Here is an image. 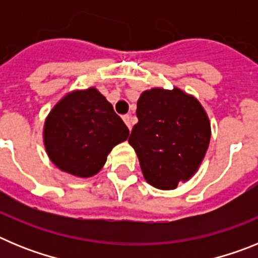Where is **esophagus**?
Instances as JSON below:
<instances>
[{
    "mask_svg": "<svg viewBox=\"0 0 258 258\" xmlns=\"http://www.w3.org/2000/svg\"><path fill=\"white\" fill-rule=\"evenodd\" d=\"M122 120H124V122L126 124V126L129 127V131L132 129V117L131 115H124L122 116Z\"/></svg>",
    "mask_w": 258,
    "mask_h": 258,
    "instance_id": "1",
    "label": "esophagus"
}]
</instances>
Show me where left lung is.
<instances>
[{"mask_svg":"<svg viewBox=\"0 0 258 258\" xmlns=\"http://www.w3.org/2000/svg\"><path fill=\"white\" fill-rule=\"evenodd\" d=\"M137 117L129 143L146 181L160 190L188 181L211 141V122L200 102L178 88H152L137 102Z\"/></svg>","mask_w":258,"mask_h":258,"instance_id":"left-lung-1","label":"left lung"}]
</instances>
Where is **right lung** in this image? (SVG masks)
Segmentation results:
<instances>
[{"instance_id":"1","label":"right lung","mask_w":258,"mask_h":258,"mask_svg":"<svg viewBox=\"0 0 258 258\" xmlns=\"http://www.w3.org/2000/svg\"><path fill=\"white\" fill-rule=\"evenodd\" d=\"M129 137V129L112 104L95 88L74 90L52 107L44 125L50 160L80 178L97 174L107 156Z\"/></svg>"}]
</instances>
